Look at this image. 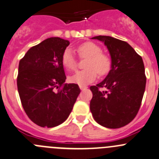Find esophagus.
<instances>
[{"label":"esophagus","mask_w":159,"mask_h":159,"mask_svg":"<svg viewBox=\"0 0 159 159\" xmlns=\"http://www.w3.org/2000/svg\"><path fill=\"white\" fill-rule=\"evenodd\" d=\"M79 88L81 90H84L85 89H87V86L85 85H79Z\"/></svg>","instance_id":"1"}]
</instances>
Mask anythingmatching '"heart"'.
<instances>
[{"instance_id": "1", "label": "heart", "mask_w": 159, "mask_h": 159, "mask_svg": "<svg viewBox=\"0 0 159 159\" xmlns=\"http://www.w3.org/2000/svg\"><path fill=\"white\" fill-rule=\"evenodd\" d=\"M80 58H87L84 64L86 69L78 70L69 77V81L79 85H85L96 78L97 73L100 76L109 73L111 68V59L102 53V48L92 42H86L76 49ZM62 64L65 68L73 70L77 67V60L73 50L67 48L62 54Z\"/></svg>"}]
</instances>
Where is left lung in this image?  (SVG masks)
Here are the masks:
<instances>
[{
	"label": "left lung",
	"mask_w": 159,
	"mask_h": 159,
	"mask_svg": "<svg viewBox=\"0 0 159 159\" xmlns=\"http://www.w3.org/2000/svg\"><path fill=\"white\" fill-rule=\"evenodd\" d=\"M92 39L104 43L112 61L106 78L90 87L92 116L107 128L124 127L135 118L141 106L146 85L144 62L127 42L107 35Z\"/></svg>",
	"instance_id": "8db88e82"
}]
</instances>
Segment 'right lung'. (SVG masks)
I'll return each mask as SVG.
<instances>
[{"mask_svg": "<svg viewBox=\"0 0 159 159\" xmlns=\"http://www.w3.org/2000/svg\"><path fill=\"white\" fill-rule=\"evenodd\" d=\"M70 42L51 37L31 47L19 61L17 86L29 118L42 127L60 125L80 94L77 84H64L62 54Z\"/></svg>", "mask_w": 159, "mask_h": 159, "instance_id": "add662e5", "label": "right lung"}]
</instances>
